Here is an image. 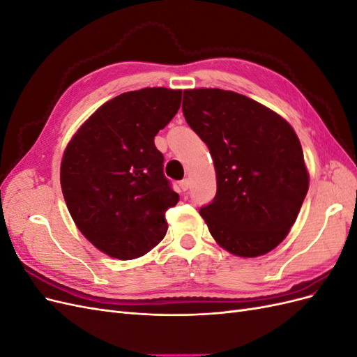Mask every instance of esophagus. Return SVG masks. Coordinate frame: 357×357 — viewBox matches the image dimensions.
I'll list each match as a JSON object with an SVG mask.
<instances>
[{
	"mask_svg": "<svg viewBox=\"0 0 357 357\" xmlns=\"http://www.w3.org/2000/svg\"><path fill=\"white\" fill-rule=\"evenodd\" d=\"M180 188H181L183 190H188V189L190 188V180H189V178L181 180V181H180Z\"/></svg>",
	"mask_w": 357,
	"mask_h": 357,
	"instance_id": "1",
	"label": "esophagus"
}]
</instances>
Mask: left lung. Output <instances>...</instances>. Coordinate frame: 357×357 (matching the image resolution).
<instances>
[{"label": "left lung", "mask_w": 357, "mask_h": 357, "mask_svg": "<svg viewBox=\"0 0 357 357\" xmlns=\"http://www.w3.org/2000/svg\"><path fill=\"white\" fill-rule=\"evenodd\" d=\"M181 109L214 162L218 193L199 210L211 236L240 257L271 252L294 226L310 185L295 129L232 91L186 89Z\"/></svg>", "instance_id": "obj_1"}]
</instances>
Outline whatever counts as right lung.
I'll return each instance as SVG.
<instances>
[{
    "label": "right lung",
    "instance_id": "add662e5",
    "mask_svg": "<svg viewBox=\"0 0 357 357\" xmlns=\"http://www.w3.org/2000/svg\"><path fill=\"white\" fill-rule=\"evenodd\" d=\"M180 102V89L121 93L102 104L66 147L63 199L86 240L110 257L131 261L164 240L165 211L178 195L164 176L155 137Z\"/></svg>",
    "mask_w": 357,
    "mask_h": 357
}]
</instances>
